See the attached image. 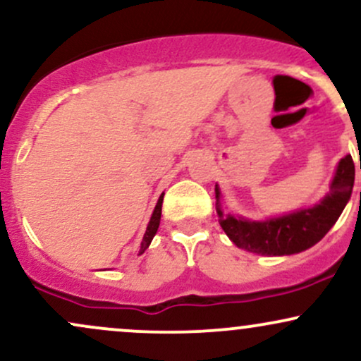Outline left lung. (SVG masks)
Instances as JSON below:
<instances>
[{
  "mask_svg": "<svg viewBox=\"0 0 361 361\" xmlns=\"http://www.w3.org/2000/svg\"><path fill=\"white\" fill-rule=\"evenodd\" d=\"M361 169V161H360ZM355 163L351 154L339 161L329 193L321 204L270 221H247L221 210V192L215 185L219 224L241 250L261 256H283L309 250L329 233L353 192Z\"/></svg>",
  "mask_w": 361,
  "mask_h": 361,
  "instance_id": "8db88e82",
  "label": "left lung"
}]
</instances>
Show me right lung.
<instances>
[{
    "label": "right lung",
    "mask_w": 361,
    "mask_h": 361,
    "mask_svg": "<svg viewBox=\"0 0 361 361\" xmlns=\"http://www.w3.org/2000/svg\"><path fill=\"white\" fill-rule=\"evenodd\" d=\"M163 197H164V193L161 195L159 200H157V205H156L154 212H152L151 221H149V224H147L146 234H144L142 243H140L139 252H144L147 250L149 244H151V241H152V238H154L156 233H157V227H159V221H161V209H163Z\"/></svg>",
    "instance_id": "right-lung-1"
}]
</instances>
